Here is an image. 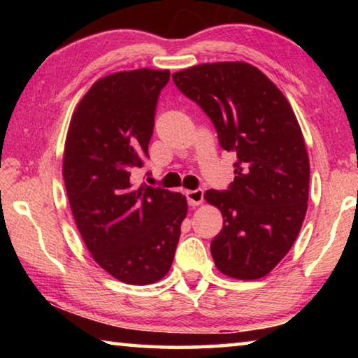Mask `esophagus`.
Returning <instances> with one entry per match:
<instances>
[{
    "label": "esophagus",
    "mask_w": 358,
    "mask_h": 358,
    "mask_svg": "<svg viewBox=\"0 0 358 358\" xmlns=\"http://www.w3.org/2000/svg\"><path fill=\"white\" fill-rule=\"evenodd\" d=\"M186 199L187 203L192 205V207H197L203 202V191L202 189H194V191H186Z\"/></svg>",
    "instance_id": "esophagus-1"
}]
</instances>
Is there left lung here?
Returning a JSON list of instances; mask_svg holds the SVG:
<instances>
[{
    "label": "left lung",
    "instance_id": "1",
    "mask_svg": "<svg viewBox=\"0 0 358 358\" xmlns=\"http://www.w3.org/2000/svg\"><path fill=\"white\" fill-rule=\"evenodd\" d=\"M172 78L207 113L221 148L237 155L227 189L205 192L224 220L210 245L215 265L259 280L289 252L306 215L310 159L299 121L276 85L248 63L199 64Z\"/></svg>",
    "mask_w": 358,
    "mask_h": 358
}]
</instances>
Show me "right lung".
Here are the masks:
<instances>
[{"label":"right lung","instance_id":"add662e5","mask_svg":"<svg viewBox=\"0 0 358 358\" xmlns=\"http://www.w3.org/2000/svg\"><path fill=\"white\" fill-rule=\"evenodd\" d=\"M169 78L155 69L101 78L78 102L66 138L63 177L78 232L96 262L126 284L166 276L187 213L180 192L134 181Z\"/></svg>","mask_w":358,"mask_h":358}]
</instances>
